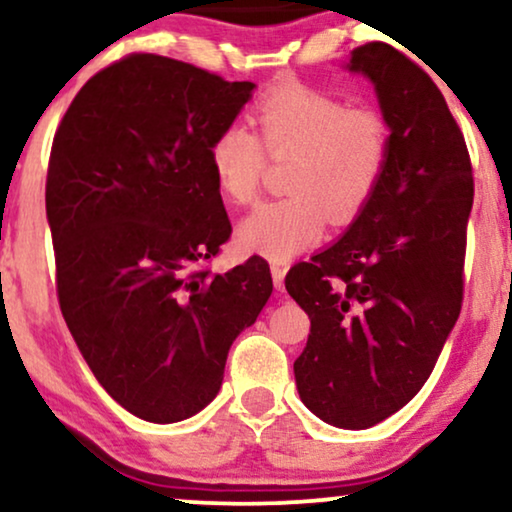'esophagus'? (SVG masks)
Wrapping results in <instances>:
<instances>
[{
    "instance_id": "1",
    "label": "esophagus",
    "mask_w": 512,
    "mask_h": 512,
    "mask_svg": "<svg viewBox=\"0 0 512 512\" xmlns=\"http://www.w3.org/2000/svg\"><path fill=\"white\" fill-rule=\"evenodd\" d=\"M286 271H288L286 264H281V262L271 264V278H274V286H276L278 290L283 288V278H286Z\"/></svg>"
}]
</instances>
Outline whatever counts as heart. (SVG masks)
I'll return each mask as SVG.
<instances>
[{"label": "heart", "mask_w": 512, "mask_h": 512, "mask_svg": "<svg viewBox=\"0 0 512 512\" xmlns=\"http://www.w3.org/2000/svg\"><path fill=\"white\" fill-rule=\"evenodd\" d=\"M257 134L229 122L210 144L219 191L231 203L257 198L271 158H290L286 189L243 219V248L283 262L323 234L326 217L349 224L383 184L392 155V125L375 108H352L340 96L288 84L271 89L252 108Z\"/></svg>", "instance_id": "1"}]
</instances>
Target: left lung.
Masks as SVG:
<instances>
[{"label":"left lung","instance_id":"left-lung-1","mask_svg":"<svg viewBox=\"0 0 512 512\" xmlns=\"http://www.w3.org/2000/svg\"><path fill=\"white\" fill-rule=\"evenodd\" d=\"M392 125L385 179L357 222L286 276L309 314L295 383L309 411L364 430L420 392L461 314L470 153L442 92L385 42L352 51Z\"/></svg>","mask_w":512,"mask_h":512}]
</instances>
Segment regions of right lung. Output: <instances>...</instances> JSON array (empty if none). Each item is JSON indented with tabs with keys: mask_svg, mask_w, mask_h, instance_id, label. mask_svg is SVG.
Instances as JSON below:
<instances>
[{
	"mask_svg": "<svg viewBox=\"0 0 512 512\" xmlns=\"http://www.w3.org/2000/svg\"><path fill=\"white\" fill-rule=\"evenodd\" d=\"M252 82L158 54L89 77L54 134L47 217L61 314L96 380L151 423L210 404L231 342L267 304V260L226 274L231 238L210 165Z\"/></svg>",
	"mask_w": 512,
	"mask_h": 512,
	"instance_id": "right-lung-1",
	"label": "right lung"
}]
</instances>
